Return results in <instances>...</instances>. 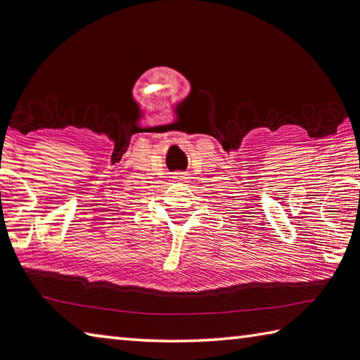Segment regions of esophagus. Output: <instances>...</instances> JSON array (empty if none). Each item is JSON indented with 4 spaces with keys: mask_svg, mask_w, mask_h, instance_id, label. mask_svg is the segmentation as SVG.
<instances>
[{
    "mask_svg": "<svg viewBox=\"0 0 360 360\" xmlns=\"http://www.w3.org/2000/svg\"><path fill=\"white\" fill-rule=\"evenodd\" d=\"M173 178H174L176 181H189V179H191L189 176H187L186 173H174Z\"/></svg>",
    "mask_w": 360,
    "mask_h": 360,
    "instance_id": "esophagus-1",
    "label": "esophagus"
}]
</instances>
